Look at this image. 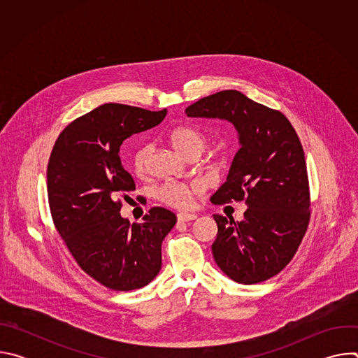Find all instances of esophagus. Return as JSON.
<instances>
[{"instance_id": "obj_1", "label": "esophagus", "mask_w": 358, "mask_h": 358, "mask_svg": "<svg viewBox=\"0 0 358 358\" xmlns=\"http://www.w3.org/2000/svg\"><path fill=\"white\" fill-rule=\"evenodd\" d=\"M177 218H178V222H188V221L195 220L196 215L195 214H189V213H180L177 215Z\"/></svg>"}]
</instances>
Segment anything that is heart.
<instances>
[{"label": "heart", "mask_w": 358, "mask_h": 358, "mask_svg": "<svg viewBox=\"0 0 358 358\" xmlns=\"http://www.w3.org/2000/svg\"><path fill=\"white\" fill-rule=\"evenodd\" d=\"M174 147L187 159L201 156L207 148L208 140L202 131L195 127L181 126L171 133ZM151 145L138 147L133 155V170L138 177H145L150 171ZM203 187L199 182H176L169 181L157 188V198L174 208H188L192 203L194 195L202 192Z\"/></svg>", "instance_id": "b5f03b06"}]
</instances>
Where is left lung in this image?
<instances>
[{
  "label": "left lung",
  "mask_w": 358,
  "mask_h": 358,
  "mask_svg": "<svg viewBox=\"0 0 358 358\" xmlns=\"http://www.w3.org/2000/svg\"><path fill=\"white\" fill-rule=\"evenodd\" d=\"M185 115L228 120L238 131L241 148L211 202L245 201L248 210L241 222L214 215L218 234L213 255L232 280L265 282L292 261L310 221L308 169L299 136L283 113L238 90L202 97Z\"/></svg>",
  "instance_id": "8db88e82"
}]
</instances>
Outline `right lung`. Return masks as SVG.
Masks as SVG:
<instances>
[{
    "instance_id": "1",
    "label": "right lung",
    "mask_w": 358,
    "mask_h": 358,
    "mask_svg": "<svg viewBox=\"0 0 358 358\" xmlns=\"http://www.w3.org/2000/svg\"><path fill=\"white\" fill-rule=\"evenodd\" d=\"M167 110L106 103L68 124L48 163L50 215L78 265L103 286L127 292L148 285L162 269V243L177 222L155 207L141 224L120 215L136 189L120 162L130 136L160 124Z\"/></svg>"
}]
</instances>
